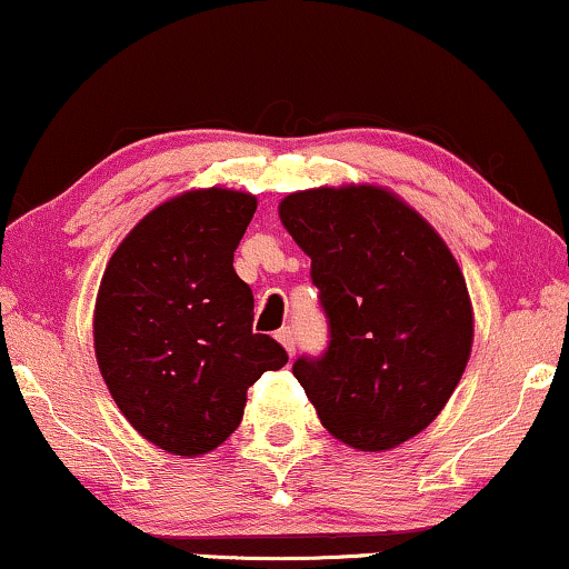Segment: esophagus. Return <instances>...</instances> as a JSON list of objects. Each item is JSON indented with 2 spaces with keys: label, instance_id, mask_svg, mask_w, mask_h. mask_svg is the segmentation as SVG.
Returning <instances> with one entry per match:
<instances>
[{
  "label": "esophagus",
  "instance_id": "obj_1",
  "mask_svg": "<svg viewBox=\"0 0 569 569\" xmlns=\"http://www.w3.org/2000/svg\"><path fill=\"white\" fill-rule=\"evenodd\" d=\"M278 341L283 343L286 351H289V355L293 357V351H297V336H293V330L291 328H280L278 330Z\"/></svg>",
  "mask_w": 569,
  "mask_h": 569
}]
</instances>
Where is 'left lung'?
<instances>
[{"instance_id": "left-lung-1", "label": "left lung", "mask_w": 569, "mask_h": 569, "mask_svg": "<svg viewBox=\"0 0 569 569\" xmlns=\"http://www.w3.org/2000/svg\"><path fill=\"white\" fill-rule=\"evenodd\" d=\"M280 220L312 260L328 322L326 351L301 355L293 376L343 443H405L436 420L470 359L472 307L457 260L378 186L291 193Z\"/></svg>"}]
</instances>
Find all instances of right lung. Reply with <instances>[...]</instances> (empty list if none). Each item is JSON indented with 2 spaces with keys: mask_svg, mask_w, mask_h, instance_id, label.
<instances>
[{
  "mask_svg": "<svg viewBox=\"0 0 569 569\" xmlns=\"http://www.w3.org/2000/svg\"><path fill=\"white\" fill-rule=\"evenodd\" d=\"M257 199L228 189L164 201L107 264L93 349L114 405L139 433L178 457L218 449L239 428L247 388L289 355L254 333V297L233 251Z\"/></svg>",
  "mask_w": 569,
  "mask_h": 569,
  "instance_id": "add662e5",
  "label": "right lung"
}]
</instances>
